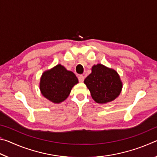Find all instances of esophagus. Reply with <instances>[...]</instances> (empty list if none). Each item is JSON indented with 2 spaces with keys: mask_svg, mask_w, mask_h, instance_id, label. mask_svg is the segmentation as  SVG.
Wrapping results in <instances>:
<instances>
[{
  "mask_svg": "<svg viewBox=\"0 0 157 157\" xmlns=\"http://www.w3.org/2000/svg\"><path fill=\"white\" fill-rule=\"evenodd\" d=\"M78 79H79V82H82L84 81V76L82 75H78Z\"/></svg>",
  "mask_w": 157,
  "mask_h": 157,
  "instance_id": "obj_1",
  "label": "esophagus"
}]
</instances>
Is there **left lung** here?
<instances>
[{"instance_id": "1", "label": "left lung", "mask_w": 157, "mask_h": 157, "mask_svg": "<svg viewBox=\"0 0 157 157\" xmlns=\"http://www.w3.org/2000/svg\"><path fill=\"white\" fill-rule=\"evenodd\" d=\"M84 82L93 99L100 104L115 100L121 94L123 86L116 71L100 63L93 66L91 73Z\"/></svg>"}]
</instances>
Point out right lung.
<instances>
[{
    "mask_svg": "<svg viewBox=\"0 0 157 157\" xmlns=\"http://www.w3.org/2000/svg\"><path fill=\"white\" fill-rule=\"evenodd\" d=\"M78 83V79L75 74L58 64L43 73L40 90L47 99L54 103H59L67 98L74 85Z\"/></svg>",
    "mask_w": 157,
    "mask_h": 157,
    "instance_id": "add662e5",
    "label": "right lung"
}]
</instances>
